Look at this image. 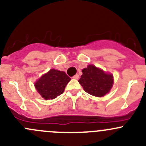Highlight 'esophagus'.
I'll return each mask as SVG.
<instances>
[{
	"label": "esophagus",
	"mask_w": 146,
	"mask_h": 146,
	"mask_svg": "<svg viewBox=\"0 0 146 146\" xmlns=\"http://www.w3.org/2000/svg\"><path fill=\"white\" fill-rule=\"evenodd\" d=\"M79 74H75L74 76H73V79H79Z\"/></svg>",
	"instance_id": "34e87169"
}]
</instances>
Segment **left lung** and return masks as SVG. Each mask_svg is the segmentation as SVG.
Listing matches in <instances>:
<instances>
[{"label":"left lung","mask_w":146,"mask_h":146,"mask_svg":"<svg viewBox=\"0 0 146 146\" xmlns=\"http://www.w3.org/2000/svg\"><path fill=\"white\" fill-rule=\"evenodd\" d=\"M82 73L78 82L85 92L92 96L102 97L109 93L113 84V75L92 64L83 69Z\"/></svg>","instance_id":"left-lung-1"}]
</instances>
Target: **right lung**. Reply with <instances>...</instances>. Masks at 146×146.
I'll return each instance as SVG.
<instances>
[{
	"mask_svg": "<svg viewBox=\"0 0 146 146\" xmlns=\"http://www.w3.org/2000/svg\"><path fill=\"white\" fill-rule=\"evenodd\" d=\"M70 80L64 72L52 69L35 83V86L44 99H54L64 92Z\"/></svg>",
	"mask_w": 146,
	"mask_h": 146,
	"instance_id": "right-lung-1",
	"label": "right lung"
}]
</instances>
